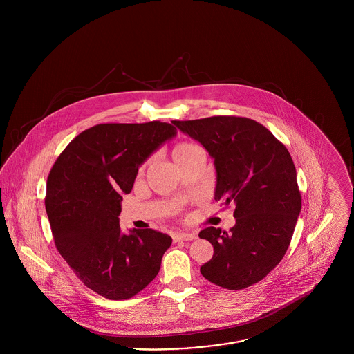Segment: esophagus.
I'll list each match as a JSON object with an SVG mask.
<instances>
[{
  "mask_svg": "<svg viewBox=\"0 0 354 354\" xmlns=\"http://www.w3.org/2000/svg\"><path fill=\"white\" fill-rule=\"evenodd\" d=\"M196 236L194 233H177L173 236L174 241H189V240H195Z\"/></svg>",
  "mask_w": 354,
  "mask_h": 354,
  "instance_id": "obj_1",
  "label": "esophagus"
}]
</instances>
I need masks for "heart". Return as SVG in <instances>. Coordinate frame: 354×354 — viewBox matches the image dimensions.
Returning <instances> with one entry per match:
<instances>
[{"instance_id": "b5f03b06", "label": "heart", "mask_w": 354, "mask_h": 354, "mask_svg": "<svg viewBox=\"0 0 354 354\" xmlns=\"http://www.w3.org/2000/svg\"><path fill=\"white\" fill-rule=\"evenodd\" d=\"M195 147H196V146H194V145H191V143H180V145H177V146L173 149L171 156H173V159H177V158L183 156L184 153H187V152L189 151V150H192V149H195Z\"/></svg>"}]
</instances>
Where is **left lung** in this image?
<instances>
[{"label":"left lung","mask_w":354,"mask_h":354,"mask_svg":"<svg viewBox=\"0 0 354 354\" xmlns=\"http://www.w3.org/2000/svg\"><path fill=\"white\" fill-rule=\"evenodd\" d=\"M214 159L215 201L234 203L230 232L199 233L214 247L201 272L209 282L240 290L261 281L282 260L301 211L297 173L288 149L261 124L215 115L171 121Z\"/></svg>","instance_id":"left-lung-1"}]
</instances>
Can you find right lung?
I'll return each mask as SVG.
<instances>
[{
  "label": "right lung",
  "mask_w": 354,
  "mask_h": 354,
  "mask_svg": "<svg viewBox=\"0 0 354 354\" xmlns=\"http://www.w3.org/2000/svg\"><path fill=\"white\" fill-rule=\"evenodd\" d=\"M177 129L167 122L100 124L77 135L48 177L46 212L59 254L77 278L109 300H127L158 275L171 237L120 227L122 195L139 167Z\"/></svg>",
  "instance_id": "obj_1"
}]
</instances>
